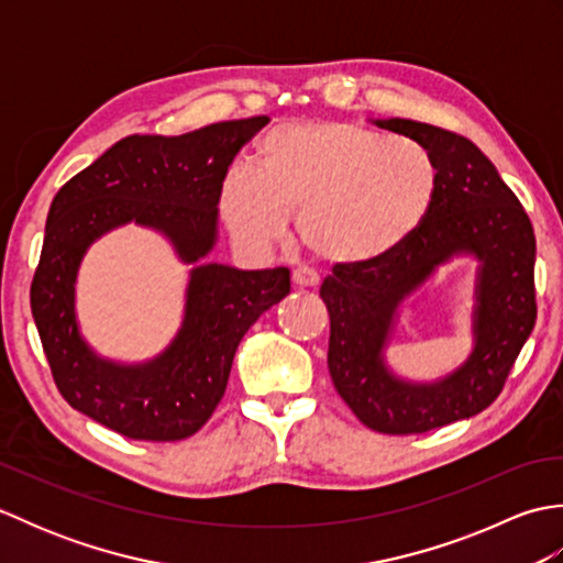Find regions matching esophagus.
<instances>
[{
    "mask_svg": "<svg viewBox=\"0 0 563 563\" xmlns=\"http://www.w3.org/2000/svg\"><path fill=\"white\" fill-rule=\"evenodd\" d=\"M292 283L297 285V288H319L321 278L312 268L300 266V268H295V273H292Z\"/></svg>",
    "mask_w": 563,
    "mask_h": 563,
    "instance_id": "34e87169",
    "label": "esophagus"
}]
</instances>
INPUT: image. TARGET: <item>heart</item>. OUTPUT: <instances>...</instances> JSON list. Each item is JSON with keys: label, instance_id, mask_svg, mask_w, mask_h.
I'll use <instances>...</instances> for the list:
<instances>
[{"label": "heart", "instance_id": "heart-1", "mask_svg": "<svg viewBox=\"0 0 563 563\" xmlns=\"http://www.w3.org/2000/svg\"><path fill=\"white\" fill-rule=\"evenodd\" d=\"M438 181L435 157L411 137L357 123H288L263 137L256 172L224 176L218 208L242 244L283 242L300 212L297 230L317 258L367 263L418 230Z\"/></svg>", "mask_w": 563, "mask_h": 563}]
</instances>
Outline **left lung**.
Segmentation results:
<instances>
[{
  "mask_svg": "<svg viewBox=\"0 0 563 563\" xmlns=\"http://www.w3.org/2000/svg\"><path fill=\"white\" fill-rule=\"evenodd\" d=\"M377 125L433 154L440 169L433 206L387 256L336 263L319 295L331 319L329 373L341 399L377 433L413 435L482 413L504 391L537 319L534 230L474 142L404 118ZM462 250L483 261L471 361L433 386L397 380L380 363L393 312L435 265Z\"/></svg>",
  "mask_w": 563,
  "mask_h": 563,
  "instance_id": "left-lung-1",
  "label": "left lung"
}]
</instances>
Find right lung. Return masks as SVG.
<instances>
[{"mask_svg":"<svg viewBox=\"0 0 563 563\" xmlns=\"http://www.w3.org/2000/svg\"><path fill=\"white\" fill-rule=\"evenodd\" d=\"M266 123L268 115H254L178 137L130 135L57 190L31 283V312L71 409L152 442L190 438L218 409L239 341L290 292L288 268L206 263L190 271L184 327L145 365H115L89 351L75 319V280L93 239L130 220L164 232L186 263L208 256L227 169Z\"/></svg>","mask_w":563,"mask_h":563,"instance_id":"right-lung-1","label":"right lung"}]
</instances>
